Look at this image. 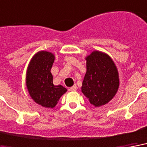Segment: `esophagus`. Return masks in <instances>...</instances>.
Instances as JSON below:
<instances>
[{"label":"esophagus","instance_id":"esophagus-1","mask_svg":"<svg viewBox=\"0 0 147 147\" xmlns=\"http://www.w3.org/2000/svg\"><path fill=\"white\" fill-rule=\"evenodd\" d=\"M77 89V86H76V85H74V86L70 87V90H71V91H75V90H76Z\"/></svg>","mask_w":147,"mask_h":147}]
</instances>
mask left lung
I'll use <instances>...</instances> for the list:
<instances>
[{
  "label": "left lung",
  "mask_w": 147,
  "mask_h": 147,
  "mask_svg": "<svg viewBox=\"0 0 147 147\" xmlns=\"http://www.w3.org/2000/svg\"><path fill=\"white\" fill-rule=\"evenodd\" d=\"M86 72L82 83L81 91L95 107L108 103L117 94L119 73L112 58L99 51L86 57Z\"/></svg>",
  "instance_id": "1"
}]
</instances>
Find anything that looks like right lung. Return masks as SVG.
Wrapping results in <instances>:
<instances>
[{
	"mask_svg": "<svg viewBox=\"0 0 147 147\" xmlns=\"http://www.w3.org/2000/svg\"><path fill=\"white\" fill-rule=\"evenodd\" d=\"M55 59L54 54L40 51L33 56L27 67L26 86L35 103L46 108H53L67 90L53 84L51 70Z\"/></svg>",
	"mask_w": 147,
	"mask_h": 147,
	"instance_id": "obj_1",
	"label": "right lung"
}]
</instances>
